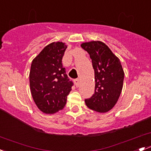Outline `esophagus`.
I'll return each instance as SVG.
<instances>
[{
	"instance_id": "1",
	"label": "esophagus",
	"mask_w": 151,
	"mask_h": 151,
	"mask_svg": "<svg viewBox=\"0 0 151 151\" xmlns=\"http://www.w3.org/2000/svg\"><path fill=\"white\" fill-rule=\"evenodd\" d=\"M74 84H75L76 87H79V85H80V80H79V79H76V80H74Z\"/></svg>"
}]
</instances>
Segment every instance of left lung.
Instances as JSON below:
<instances>
[{
    "mask_svg": "<svg viewBox=\"0 0 151 151\" xmlns=\"http://www.w3.org/2000/svg\"><path fill=\"white\" fill-rule=\"evenodd\" d=\"M81 47L92 60L95 73V93L85 99L87 106L98 112H106L116 104L122 91L124 71L120 59L104 42L91 41Z\"/></svg>",
    "mask_w": 151,
    "mask_h": 151,
    "instance_id": "left-lung-1",
    "label": "left lung"
}]
</instances>
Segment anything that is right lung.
Segmentation results:
<instances>
[{
    "label": "right lung",
    "mask_w": 151,
    "mask_h": 151,
    "mask_svg": "<svg viewBox=\"0 0 151 151\" xmlns=\"http://www.w3.org/2000/svg\"><path fill=\"white\" fill-rule=\"evenodd\" d=\"M67 45L62 42L47 45L33 60L29 80L32 97L45 114L63 109L73 83L69 81L62 64Z\"/></svg>",
    "instance_id": "1"
}]
</instances>
